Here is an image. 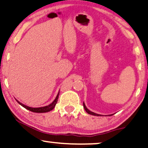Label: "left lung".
<instances>
[{
	"label": "left lung",
	"instance_id": "left-lung-1",
	"mask_svg": "<svg viewBox=\"0 0 148 148\" xmlns=\"http://www.w3.org/2000/svg\"><path fill=\"white\" fill-rule=\"evenodd\" d=\"M83 107H84V110H85V111H86V112H87L88 114H91V115H93V116H101V115H100V114H95V113H94V112H91V111H90V110H88V108L86 107L85 104H84V102H83ZM111 115H112V114H111ZM111 115H110V116H111Z\"/></svg>",
	"mask_w": 148,
	"mask_h": 148
}]
</instances>
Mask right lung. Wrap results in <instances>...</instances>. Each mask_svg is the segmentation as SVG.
<instances>
[{
	"label": "right lung",
	"mask_w": 148,
	"mask_h": 148,
	"mask_svg": "<svg viewBox=\"0 0 148 148\" xmlns=\"http://www.w3.org/2000/svg\"><path fill=\"white\" fill-rule=\"evenodd\" d=\"M59 95H60V91H59L58 95L56 97V99H54V101L52 102V103L49 104V105L47 106H44V107H40V108H31L29 107V106H27L24 105V104L21 103V102H19V101H17L16 99V101L18 102L19 104H20L21 106H23V108H25V109L29 110V111L32 112H35V113H45V112H50L51 110H52L53 108L56 107V105L58 102V99L59 97Z\"/></svg>",
	"instance_id": "right-lung-1"
}]
</instances>
